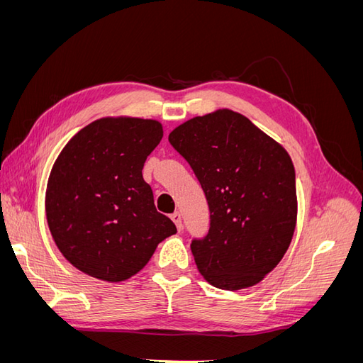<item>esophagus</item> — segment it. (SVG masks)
<instances>
[{"label": "esophagus", "mask_w": 363, "mask_h": 363, "mask_svg": "<svg viewBox=\"0 0 363 363\" xmlns=\"http://www.w3.org/2000/svg\"><path fill=\"white\" fill-rule=\"evenodd\" d=\"M171 219L174 221V224L177 225V230L180 232V230L183 228V224H182V215H180V212H174V213L171 215Z\"/></svg>", "instance_id": "obj_1"}]
</instances>
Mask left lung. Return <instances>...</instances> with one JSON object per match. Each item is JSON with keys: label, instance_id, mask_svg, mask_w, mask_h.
<instances>
[{"label": "left lung", "instance_id": "obj_1", "mask_svg": "<svg viewBox=\"0 0 363 363\" xmlns=\"http://www.w3.org/2000/svg\"><path fill=\"white\" fill-rule=\"evenodd\" d=\"M206 194L211 227L191 244L215 288L255 286L279 265L296 225L295 169L277 140L230 108L195 116L169 133Z\"/></svg>", "mask_w": 363, "mask_h": 363}]
</instances>
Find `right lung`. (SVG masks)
<instances>
[{
  "label": "right lung",
  "instance_id": "right-lung-1",
  "mask_svg": "<svg viewBox=\"0 0 363 363\" xmlns=\"http://www.w3.org/2000/svg\"><path fill=\"white\" fill-rule=\"evenodd\" d=\"M163 138L156 119L106 116L75 133L54 162L45 192L51 236L72 267L104 281H124L177 233L156 211L142 177Z\"/></svg>",
  "mask_w": 363,
  "mask_h": 363
}]
</instances>
